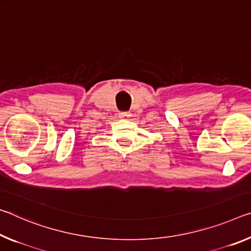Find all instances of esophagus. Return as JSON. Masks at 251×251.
<instances>
[{"label": "esophagus", "mask_w": 251, "mask_h": 251, "mask_svg": "<svg viewBox=\"0 0 251 251\" xmlns=\"http://www.w3.org/2000/svg\"><path fill=\"white\" fill-rule=\"evenodd\" d=\"M119 117H120L121 119H128L131 117V113L130 112H120Z\"/></svg>", "instance_id": "esophagus-1"}]
</instances>
